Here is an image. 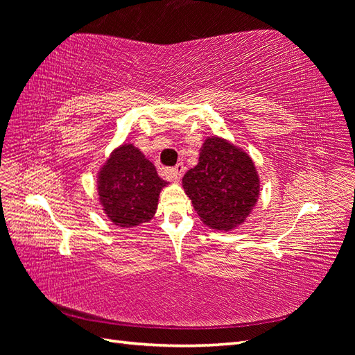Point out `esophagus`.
<instances>
[{
	"label": "esophagus",
	"mask_w": 355,
	"mask_h": 355,
	"mask_svg": "<svg viewBox=\"0 0 355 355\" xmlns=\"http://www.w3.org/2000/svg\"><path fill=\"white\" fill-rule=\"evenodd\" d=\"M184 170H185L184 164L178 163L173 168H168V170H166V171H167V175H168L171 179H173L175 182H179V180L182 179V175H184Z\"/></svg>",
	"instance_id": "34e87169"
}]
</instances>
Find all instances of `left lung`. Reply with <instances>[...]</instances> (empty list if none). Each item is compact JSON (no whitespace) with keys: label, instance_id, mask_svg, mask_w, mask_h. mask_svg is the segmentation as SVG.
Wrapping results in <instances>:
<instances>
[{"label":"left lung","instance_id":"obj_1","mask_svg":"<svg viewBox=\"0 0 355 355\" xmlns=\"http://www.w3.org/2000/svg\"><path fill=\"white\" fill-rule=\"evenodd\" d=\"M185 194L206 227L228 232L249 218L261 192L252 157L220 136L206 137L198 163L182 179Z\"/></svg>","mask_w":355,"mask_h":355}]
</instances>
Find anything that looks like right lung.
I'll return each mask as SVG.
<instances>
[{
  "label": "right lung",
  "mask_w": 355,
  "mask_h": 355,
  "mask_svg": "<svg viewBox=\"0 0 355 355\" xmlns=\"http://www.w3.org/2000/svg\"><path fill=\"white\" fill-rule=\"evenodd\" d=\"M167 185L154 163L130 142L116 146L96 176L101 207L118 228H136L151 220L159 192Z\"/></svg>",
  "instance_id": "obj_1"
}]
</instances>
